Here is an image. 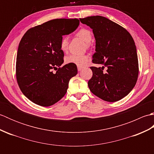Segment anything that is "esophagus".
<instances>
[{"label":"esophagus","instance_id":"obj_1","mask_svg":"<svg viewBox=\"0 0 154 154\" xmlns=\"http://www.w3.org/2000/svg\"><path fill=\"white\" fill-rule=\"evenodd\" d=\"M82 69H83L82 67H79V66L77 67V69H78V71H81V70H82Z\"/></svg>","mask_w":154,"mask_h":154}]
</instances>
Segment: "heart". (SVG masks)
Masks as SVG:
<instances>
[{"label":"heart","mask_w":154,"mask_h":154,"mask_svg":"<svg viewBox=\"0 0 154 154\" xmlns=\"http://www.w3.org/2000/svg\"><path fill=\"white\" fill-rule=\"evenodd\" d=\"M77 35L87 43L89 46L90 42L92 40V34L90 30L85 28H82L77 32ZM68 38L63 36L60 42V49L61 51H66L68 49ZM90 60V57L88 55H76L71 54L65 57V63L68 64H74L77 66L83 67L87 64Z\"/></svg>","instance_id":"1"}]
</instances>
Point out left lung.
Segmentation results:
<instances>
[{"label":"left lung","mask_w":154,"mask_h":154,"mask_svg":"<svg viewBox=\"0 0 154 154\" xmlns=\"http://www.w3.org/2000/svg\"><path fill=\"white\" fill-rule=\"evenodd\" d=\"M93 29L96 52L91 67L93 76L88 82L94 95L107 102L122 99L132 90L138 80V60L132 35L125 28L100 16L80 18ZM106 68V71L103 69Z\"/></svg>","instance_id":"left-lung-1"}]
</instances>
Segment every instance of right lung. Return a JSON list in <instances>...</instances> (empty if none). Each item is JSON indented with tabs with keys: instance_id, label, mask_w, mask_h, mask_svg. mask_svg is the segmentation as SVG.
<instances>
[{
	"instance_id": "add662e5",
	"label": "right lung",
	"mask_w": 154,
	"mask_h": 154,
	"mask_svg": "<svg viewBox=\"0 0 154 154\" xmlns=\"http://www.w3.org/2000/svg\"><path fill=\"white\" fill-rule=\"evenodd\" d=\"M79 24L77 18L54 19L30 28L23 35L16 56V76L22 93L32 102L51 106L66 94L77 68L74 64L60 67L64 57L60 42Z\"/></svg>"
}]
</instances>
